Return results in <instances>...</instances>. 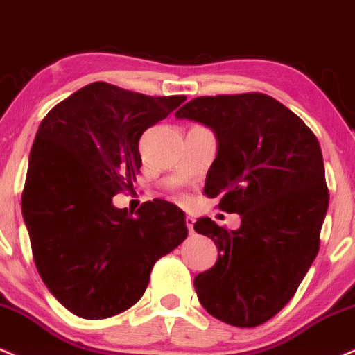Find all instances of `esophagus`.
I'll list each match as a JSON object with an SVG mask.
<instances>
[{
	"label": "esophagus",
	"mask_w": 355,
	"mask_h": 355,
	"mask_svg": "<svg viewBox=\"0 0 355 355\" xmlns=\"http://www.w3.org/2000/svg\"><path fill=\"white\" fill-rule=\"evenodd\" d=\"M186 226H187V231H189V234H193V232H194V218H193V216H186Z\"/></svg>",
	"instance_id": "obj_1"
}]
</instances>
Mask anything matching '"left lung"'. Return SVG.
<instances>
[{
    "mask_svg": "<svg viewBox=\"0 0 355 355\" xmlns=\"http://www.w3.org/2000/svg\"><path fill=\"white\" fill-rule=\"evenodd\" d=\"M176 118L214 131L218 156L204 193L241 216L237 231L209 218L194 224L219 249L216 264L194 277L199 302L231 326H261L293 299L319 252L329 191L318 137L262 93L199 96Z\"/></svg>",
    "mask_w": 355,
    "mask_h": 355,
    "instance_id": "left-lung-1",
    "label": "left lung"
}]
</instances>
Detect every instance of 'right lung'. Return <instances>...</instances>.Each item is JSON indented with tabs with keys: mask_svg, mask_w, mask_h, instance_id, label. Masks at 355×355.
Returning <instances> with one entry per match:
<instances>
[{
	"mask_svg": "<svg viewBox=\"0 0 355 355\" xmlns=\"http://www.w3.org/2000/svg\"><path fill=\"white\" fill-rule=\"evenodd\" d=\"M184 101L98 81L41 121L21 207L37 272L79 318L135 306L156 261L186 239V216L174 204L144 202L136 216L112 206L139 173L141 135Z\"/></svg>",
	"mask_w": 355,
	"mask_h": 355,
	"instance_id": "obj_1",
	"label": "right lung"
}]
</instances>
